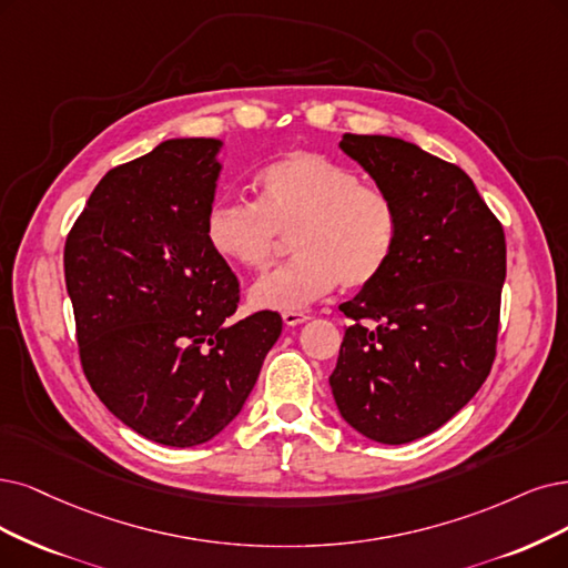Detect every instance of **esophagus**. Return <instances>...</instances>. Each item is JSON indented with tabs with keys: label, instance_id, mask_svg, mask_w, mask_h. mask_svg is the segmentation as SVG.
Wrapping results in <instances>:
<instances>
[{
	"label": "esophagus",
	"instance_id": "34e87169",
	"mask_svg": "<svg viewBox=\"0 0 568 568\" xmlns=\"http://www.w3.org/2000/svg\"><path fill=\"white\" fill-rule=\"evenodd\" d=\"M311 316L306 311H285L283 313V321H285V325H290V327H295V325H300V323H306Z\"/></svg>",
	"mask_w": 568,
	"mask_h": 568
}]
</instances>
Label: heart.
I'll return each mask as SVG.
<instances>
[{
    "instance_id": "heart-1",
    "label": "heart",
    "mask_w": 568,
    "mask_h": 568,
    "mask_svg": "<svg viewBox=\"0 0 568 568\" xmlns=\"http://www.w3.org/2000/svg\"><path fill=\"white\" fill-rule=\"evenodd\" d=\"M252 186L255 203L217 199L207 207L205 239L222 260L264 271L292 234L297 257L250 290L257 308L300 311L337 283L367 287L400 245L403 213L393 194L323 154L300 150L273 159Z\"/></svg>"
}]
</instances>
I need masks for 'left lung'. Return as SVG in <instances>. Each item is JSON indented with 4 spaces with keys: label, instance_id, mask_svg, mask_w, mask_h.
<instances>
[{
    "label": "left lung",
    "instance_id": "1",
    "mask_svg": "<svg viewBox=\"0 0 568 568\" xmlns=\"http://www.w3.org/2000/svg\"><path fill=\"white\" fill-rule=\"evenodd\" d=\"M342 150L400 205L388 268L339 311L353 321L329 376L346 422L405 445L470 403L496 358L506 234L458 165L388 135L346 133Z\"/></svg>",
    "mask_w": 568,
    "mask_h": 568
}]
</instances>
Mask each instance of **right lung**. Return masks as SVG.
<instances>
[{"label":"right lung","mask_w":568,"mask_h":568,"mask_svg":"<svg viewBox=\"0 0 568 568\" xmlns=\"http://www.w3.org/2000/svg\"><path fill=\"white\" fill-rule=\"evenodd\" d=\"M220 140L182 138L121 163L65 241L83 374L152 443L194 447L234 422L283 318L234 321L241 285L205 239Z\"/></svg>","instance_id":"1"}]
</instances>
